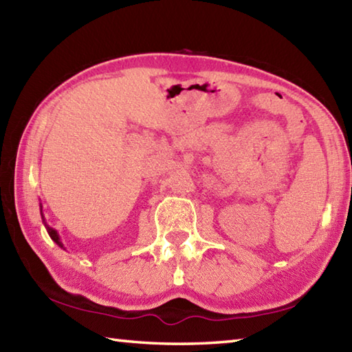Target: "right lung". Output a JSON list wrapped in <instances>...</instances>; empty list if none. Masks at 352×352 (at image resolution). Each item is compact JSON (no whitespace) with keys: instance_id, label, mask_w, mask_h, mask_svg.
Returning a JSON list of instances; mask_svg holds the SVG:
<instances>
[{"instance_id":"add662e5","label":"right lung","mask_w":352,"mask_h":352,"mask_svg":"<svg viewBox=\"0 0 352 352\" xmlns=\"http://www.w3.org/2000/svg\"><path fill=\"white\" fill-rule=\"evenodd\" d=\"M41 214H42V222H43V226H45V228H47V231H48V234H50V237L52 239V241H54L58 246H60V248H63V243H62V241H60V236H58V233L57 231L54 230V228H51L47 222H45V218H43V213H42V204H41ZM65 250V248H63Z\"/></svg>"}]
</instances>
